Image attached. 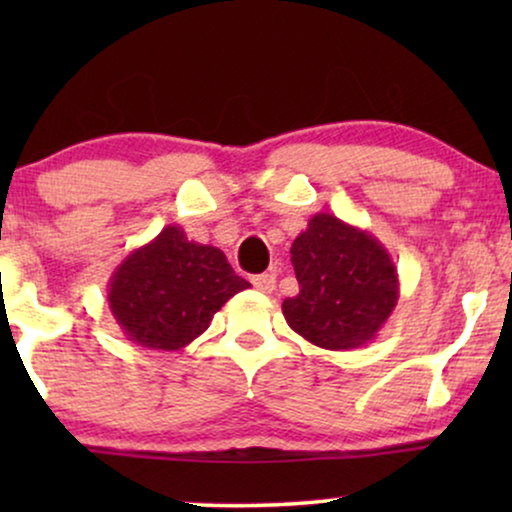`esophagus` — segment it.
<instances>
[{"mask_svg": "<svg viewBox=\"0 0 512 512\" xmlns=\"http://www.w3.org/2000/svg\"><path fill=\"white\" fill-rule=\"evenodd\" d=\"M251 284H254V289H258L261 293H272V291H275L277 277L268 275V272H263V275L251 277Z\"/></svg>", "mask_w": 512, "mask_h": 512, "instance_id": "esophagus-1", "label": "esophagus"}]
</instances>
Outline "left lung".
Masks as SVG:
<instances>
[{
  "instance_id": "8db88e82",
  "label": "left lung",
  "mask_w": 512,
  "mask_h": 512,
  "mask_svg": "<svg viewBox=\"0 0 512 512\" xmlns=\"http://www.w3.org/2000/svg\"><path fill=\"white\" fill-rule=\"evenodd\" d=\"M300 291L286 298V324L333 352L375 340L398 303V272L384 244L338 216L319 212L291 244Z\"/></svg>"
}]
</instances>
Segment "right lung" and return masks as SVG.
I'll use <instances>...</instances> for the list:
<instances>
[{"label":"right lung","mask_w":512,"mask_h":512,"mask_svg":"<svg viewBox=\"0 0 512 512\" xmlns=\"http://www.w3.org/2000/svg\"><path fill=\"white\" fill-rule=\"evenodd\" d=\"M249 286L221 249L188 240L179 226H165L123 258L109 279L107 300L125 338L146 349L177 352Z\"/></svg>","instance_id":"right-lung-1"}]
</instances>
